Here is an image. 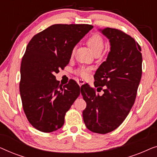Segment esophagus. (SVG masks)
Wrapping results in <instances>:
<instances>
[{
    "label": "esophagus",
    "mask_w": 157,
    "mask_h": 157,
    "mask_svg": "<svg viewBox=\"0 0 157 157\" xmlns=\"http://www.w3.org/2000/svg\"><path fill=\"white\" fill-rule=\"evenodd\" d=\"M77 83H78V84L81 86L83 85L85 82L84 81L82 80V79H78V80H77Z\"/></svg>",
    "instance_id": "obj_1"
}]
</instances>
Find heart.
Listing matches in <instances>:
<instances>
[{
	"label": "heart",
	"instance_id": "heart-1",
	"mask_svg": "<svg viewBox=\"0 0 157 157\" xmlns=\"http://www.w3.org/2000/svg\"><path fill=\"white\" fill-rule=\"evenodd\" d=\"M88 46L90 47L92 51L96 54V53H100L101 52L104 47V40L103 37L98 33H93L86 40ZM74 50L72 51V54L74 53ZM91 68L89 67H86V66H81L76 70V73L79 76L83 78H86L89 76L91 71Z\"/></svg>",
	"mask_w": 157,
	"mask_h": 157
}]
</instances>
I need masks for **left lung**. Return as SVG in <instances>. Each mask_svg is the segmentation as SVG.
<instances>
[{"instance_id": "obj_1", "label": "left lung", "mask_w": 157, "mask_h": 157, "mask_svg": "<svg viewBox=\"0 0 157 157\" xmlns=\"http://www.w3.org/2000/svg\"><path fill=\"white\" fill-rule=\"evenodd\" d=\"M99 31L111 45L106 61L94 75V86L104 94L99 96L89 85L82 86L81 91L86 102L83 111L86 126L104 134L123 123L134 104L142 74V55L138 43L124 32L111 28Z\"/></svg>"}]
</instances>
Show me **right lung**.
I'll return each instance as SVG.
<instances>
[{
    "instance_id": "add662e5",
    "label": "right lung",
    "mask_w": 157,
    "mask_h": 157,
    "mask_svg": "<svg viewBox=\"0 0 157 157\" xmlns=\"http://www.w3.org/2000/svg\"><path fill=\"white\" fill-rule=\"evenodd\" d=\"M89 24H55L33 36L21 65L19 88L29 123L40 132L61 128L66 113L80 94L74 80L62 86L55 74L69 63L73 49L93 29Z\"/></svg>"
}]
</instances>
